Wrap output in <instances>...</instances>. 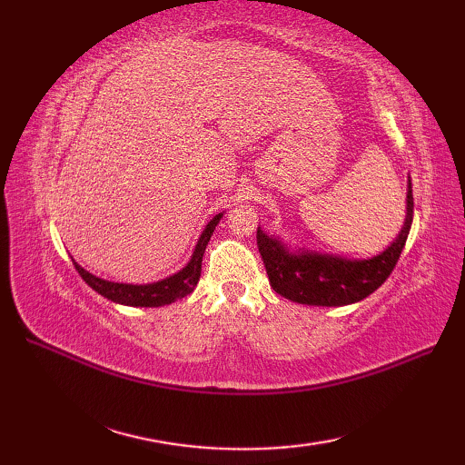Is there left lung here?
Segmentation results:
<instances>
[{
    "label": "left lung",
    "instance_id": "left-lung-1",
    "mask_svg": "<svg viewBox=\"0 0 465 465\" xmlns=\"http://www.w3.org/2000/svg\"><path fill=\"white\" fill-rule=\"evenodd\" d=\"M406 222L391 245L370 260H348L315 252H290L280 238H270L258 227V248L272 288L285 300L308 305H348L361 302L390 278L406 245L411 220L413 195L408 183Z\"/></svg>",
    "mask_w": 465,
    "mask_h": 465
}]
</instances>
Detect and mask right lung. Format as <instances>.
Listing matches in <instances>:
<instances>
[{
	"instance_id": "obj_1",
	"label": "right lung",
	"mask_w": 465,
	"mask_h": 465,
	"mask_svg": "<svg viewBox=\"0 0 465 465\" xmlns=\"http://www.w3.org/2000/svg\"><path fill=\"white\" fill-rule=\"evenodd\" d=\"M223 213L213 215V220L205 225V230L202 232L200 240L195 243V250L192 260L187 262L183 270L177 273L170 275L162 282H153V283H145V285H134V283H115V282H107L97 278V275L85 272L80 263H75L77 273L82 275V280L90 285L92 290H95L104 298L112 300L115 303L122 305H134V308H160V305H167L175 300L185 298L187 293H192L195 290L197 282H200L202 275V260L205 253V245L210 242L212 233L215 230V225L220 223Z\"/></svg>"
}]
</instances>
